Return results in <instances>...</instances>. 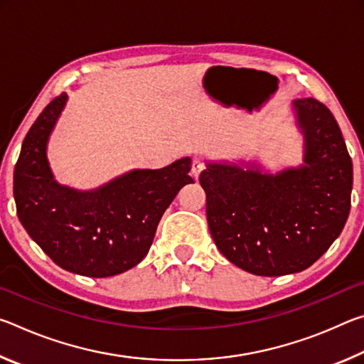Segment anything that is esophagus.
<instances>
[{
    "instance_id": "obj_1",
    "label": "esophagus",
    "mask_w": 364,
    "mask_h": 364,
    "mask_svg": "<svg viewBox=\"0 0 364 364\" xmlns=\"http://www.w3.org/2000/svg\"><path fill=\"white\" fill-rule=\"evenodd\" d=\"M204 168H205V165L200 162V160H193V168H191V173H193V176H194V180H199V176H200V173L202 171H204Z\"/></svg>"
}]
</instances>
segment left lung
<instances>
[{
    "instance_id": "obj_1",
    "label": "left lung",
    "mask_w": 364,
    "mask_h": 364,
    "mask_svg": "<svg viewBox=\"0 0 364 364\" xmlns=\"http://www.w3.org/2000/svg\"><path fill=\"white\" fill-rule=\"evenodd\" d=\"M304 164L276 173L257 162H205L200 186L215 244L257 276L311 267L342 232L350 212L352 159L331 110L313 97L292 101Z\"/></svg>"
}]
</instances>
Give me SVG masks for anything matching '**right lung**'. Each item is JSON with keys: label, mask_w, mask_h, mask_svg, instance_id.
Listing matches in <instances>:
<instances>
[{"label": "right lung", "mask_w": 364, "mask_h": 364, "mask_svg": "<svg viewBox=\"0 0 364 364\" xmlns=\"http://www.w3.org/2000/svg\"><path fill=\"white\" fill-rule=\"evenodd\" d=\"M69 96L40 114L22 143L14 168L17 215L43 252L70 273L109 278L149 252L164 212L189 176L191 157L159 170L134 168L96 189L60 184L48 162L49 136Z\"/></svg>", "instance_id": "right-lung-1"}]
</instances>
